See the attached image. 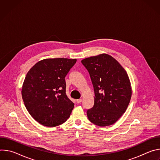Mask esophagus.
<instances>
[{
  "instance_id": "obj_1",
  "label": "esophagus",
  "mask_w": 160,
  "mask_h": 160,
  "mask_svg": "<svg viewBox=\"0 0 160 160\" xmlns=\"http://www.w3.org/2000/svg\"><path fill=\"white\" fill-rule=\"evenodd\" d=\"M82 101V99H77V103H80Z\"/></svg>"
}]
</instances>
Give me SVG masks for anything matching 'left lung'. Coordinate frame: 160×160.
Segmentation results:
<instances>
[{"label": "left lung", "instance_id": "obj_1", "mask_svg": "<svg viewBox=\"0 0 160 160\" xmlns=\"http://www.w3.org/2000/svg\"><path fill=\"white\" fill-rule=\"evenodd\" d=\"M89 73L94 90V106L87 110L88 120L106 127L115 123L126 111L132 96L129 77L111 56L101 54L81 61Z\"/></svg>", "mask_w": 160, "mask_h": 160}]
</instances>
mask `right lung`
<instances>
[{
  "mask_svg": "<svg viewBox=\"0 0 160 160\" xmlns=\"http://www.w3.org/2000/svg\"><path fill=\"white\" fill-rule=\"evenodd\" d=\"M77 59H45L28 71L21 94L30 115L45 127H54L70 117L74 103L66 95L65 77Z\"/></svg>",
  "mask_w": 160,
  "mask_h": 160,
  "instance_id": "add662e5",
  "label": "right lung"
}]
</instances>
